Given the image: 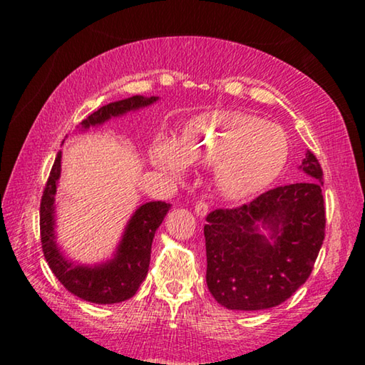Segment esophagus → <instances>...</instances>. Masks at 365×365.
I'll use <instances>...</instances> for the list:
<instances>
[{
	"mask_svg": "<svg viewBox=\"0 0 365 365\" xmlns=\"http://www.w3.org/2000/svg\"><path fill=\"white\" fill-rule=\"evenodd\" d=\"M207 211H209L207 202H205V201H197L196 202V206H195V214L196 215H200V217H205Z\"/></svg>",
	"mask_w": 365,
	"mask_h": 365,
	"instance_id": "obj_1",
	"label": "esophagus"
}]
</instances>
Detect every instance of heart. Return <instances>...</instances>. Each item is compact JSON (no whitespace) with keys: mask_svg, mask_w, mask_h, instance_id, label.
<instances>
[{"mask_svg":"<svg viewBox=\"0 0 365 365\" xmlns=\"http://www.w3.org/2000/svg\"><path fill=\"white\" fill-rule=\"evenodd\" d=\"M289 153L287 133L257 115L214 110L196 117L185 128L180 146L164 140L153 146V164L178 177L187 160L214 168L219 193L240 200L257 193L279 177Z\"/></svg>","mask_w":365,"mask_h":365,"instance_id":"obj_1","label":"heart"}]
</instances>
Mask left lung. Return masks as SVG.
<instances>
[{
    "label": "left lung",
    "instance_id": "obj_1",
    "mask_svg": "<svg viewBox=\"0 0 365 365\" xmlns=\"http://www.w3.org/2000/svg\"><path fill=\"white\" fill-rule=\"evenodd\" d=\"M299 169L304 172L299 183L207 214L206 283L224 307H275L311 275L325 237L324 174L311 151Z\"/></svg>",
    "mask_w": 365,
    "mask_h": 365
}]
</instances>
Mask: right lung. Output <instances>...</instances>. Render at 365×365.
<instances>
[{
    "mask_svg": "<svg viewBox=\"0 0 365 365\" xmlns=\"http://www.w3.org/2000/svg\"><path fill=\"white\" fill-rule=\"evenodd\" d=\"M158 100V96L146 98L137 95L109 103L80 122L78 130L85 132L90 127L103 125L113 117H120L132 110L151 106ZM61 158H63V153L59 151L54 159L53 169L49 172L40 205L41 248L49 269L67 292L83 301L95 302V304H114V302L130 299L146 279L154 233L163 224L170 205L164 201H150L141 205L127 222L114 256L108 261L93 265L73 262L61 251L56 243V232H54L56 228L54 196H56L61 177Z\"/></svg>",
    "mask_w": 365,
    "mask_h": 365,
    "instance_id": "obj_1",
    "label": "right lung"
}]
</instances>
